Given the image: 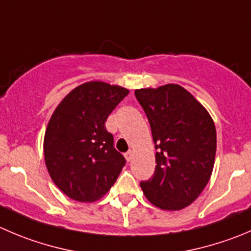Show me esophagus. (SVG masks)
Wrapping results in <instances>:
<instances>
[{
  "label": "esophagus",
  "instance_id": "1",
  "mask_svg": "<svg viewBox=\"0 0 251 251\" xmlns=\"http://www.w3.org/2000/svg\"><path fill=\"white\" fill-rule=\"evenodd\" d=\"M133 155H134V151H133V150H128V151L126 152V154H124V156H126L127 161H132Z\"/></svg>",
  "mask_w": 251,
  "mask_h": 251
}]
</instances>
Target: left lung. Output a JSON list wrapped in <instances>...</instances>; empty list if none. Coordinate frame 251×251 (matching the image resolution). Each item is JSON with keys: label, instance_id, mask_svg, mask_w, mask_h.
<instances>
[{"label": "left lung", "instance_id": "obj_1", "mask_svg": "<svg viewBox=\"0 0 251 251\" xmlns=\"http://www.w3.org/2000/svg\"><path fill=\"white\" fill-rule=\"evenodd\" d=\"M155 143L154 175L140 182L154 206L177 211L190 206L211 178L217 133L211 116L178 85L135 90Z\"/></svg>", "mask_w": 251, "mask_h": 251}]
</instances>
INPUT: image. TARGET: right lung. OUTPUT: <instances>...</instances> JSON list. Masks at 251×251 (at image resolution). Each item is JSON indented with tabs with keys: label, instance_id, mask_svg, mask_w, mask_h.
Listing matches in <instances>:
<instances>
[{
	"label": "right lung",
	"instance_id": "obj_1",
	"mask_svg": "<svg viewBox=\"0 0 251 251\" xmlns=\"http://www.w3.org/2000/svg\"><path fill=\"white\" fill-rule=\"evenodd\" d=\"M128 94L127 88L91 81L74 88L52 113L44 137L45 165L70 199L99 200L126 165L106 121Z\"/></svg>",
	"mask_w": 251,
	"mask_h": 251
}]
</instances>
